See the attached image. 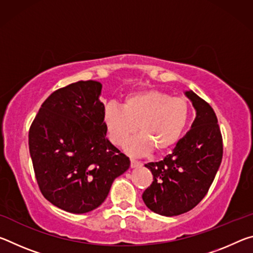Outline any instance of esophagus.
<instances>
[{"label":"esophagus","instance_id":"obj_1","mask_svg":"<svg viewBox=\"0 0 253 253\" xmlns=\"http://www.w3.org/2000/svg\"><path fill=\"white\" fill-rule=\"evenodd\" d=\"M143 163L140 161H137L135 158H130V166L132 169L134 168H139V166H142Z\"/></svg>","mask_w":253,"mask_h":253}]
</instances>
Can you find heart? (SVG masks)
Listing matches in <instances>:
<instances>
[{
	"mask_svg": "<svg viewBox=\"0 0 253 253\" xmlns=\"http://www.w3.org/2000/svg\"><path fill=\"white\" fill-rule=\"evenodd\" d=\"M190 105L185 98L170 97L160 90H144L128 95L124 106L109 104L104 109L111 142L124 145L137 130L140 134L127 145L128 152L140 155L172 147L187 126Z\"/></svg>",
	"mask_w": 253,
	"mask_h": 253,
	"instance_id": "heart-1",
	"label": "heart"
}]
</instances>
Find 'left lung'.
<instances>
[{
    "mask_svg": "<svg viewBox=\"0 0 253 253\" xmlns=\"http://www.w3.org/2000/svg\"><path fill=\"white\" fill-rule=\"evenodd\" d=\"M196 110L191 129L164 160L145 166L153 183L143 201L153 212L165 216L190 211L207 195L219 169L223 142L216 115L207 101L192 90L185 92Z\"/></svg>",
    "mask_w": 253,
    "mask_h": 253,
    "instance_id": "8db88e82",
    "label": "left lung"
}]
</instances>
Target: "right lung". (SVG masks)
<instances>
[{
    "instance_id": "obj_1",
    "label": "right lung",
    "mask_w": 253,
    "mask_h": 253,
    "mask_svg": "<svg viewBox=\"0 0 253 253\" xmlns=\"http://www.w3.org/2000/svg\"><path fill=\"white\" fill-rule=\"evenodd\" d=\"M101 84L78 81L46 98L29 130V149L42 195L81 214L106 200L130 161L106 138Z\"/></svg>"
}]
</instances>
